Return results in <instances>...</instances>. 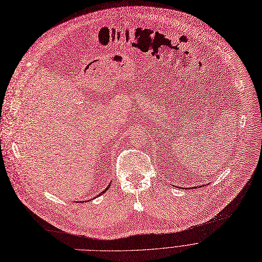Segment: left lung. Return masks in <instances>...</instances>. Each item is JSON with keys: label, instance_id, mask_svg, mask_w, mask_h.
Here are the masks:
<instances>
[{"label": "left lung", "instance_id": "obj_1", "mask_svg": "<svg viewBox=\"0 0 262 262\" xmlns=\"http://www.w3.org/2000/svg\"><path fill=\"white\" fill-rule=\"evenodd\" d=\"M194 188H195V187H194Z\"/></svg>", "mask_w": 262, "mask_h": 262}]
</instances>
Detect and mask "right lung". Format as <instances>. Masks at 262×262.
<instances>
[{
  "label": "right lung",
  "instance_id": "1",
  "mask_svg": "<svg viewBox=\"0 0 262 262\" xmlns=\"http://www.w3.org/2000/svg\"><path fill=\"white\" fill-rule=\"evenodd\" d=\"M110 185H111V184H110ZM108 188H110V186H108V187H107V188H106V189H105V190H103V191H102V192H101V193H104V192H105V191H106V190H107V189H108ZM101 193H100V194H101Z\"/></svg>",
  "mask_w": 262,
  "mask_h": 262
}]
</instances>
